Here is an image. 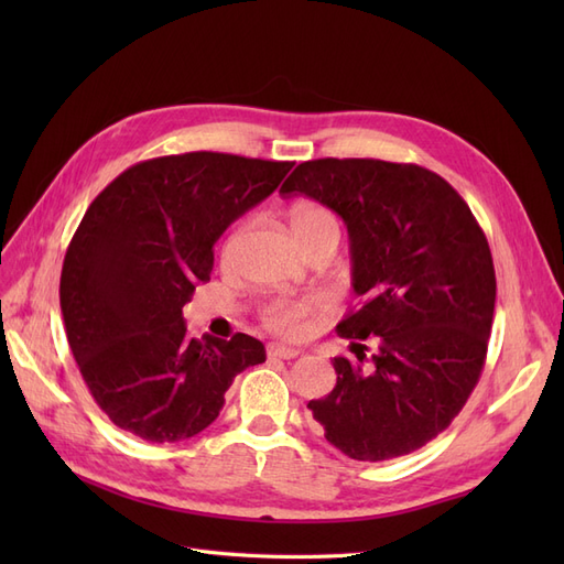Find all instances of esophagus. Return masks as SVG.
Returning a JSON list of instances; mask_svg holds the SVG:
<instances>
[{
	"label": "esophagus",
	"mask_w": 564,
	"mask_h": 564,
	"mask_svg": "<svg viewBox=\"0 0 564 564\" xmlns=\"http://www.w3.org/2000/svg\"><path fill=\"white\" fill-rule=\"evenodd\" d=\"M299 348L282 346V344H268V357H280V360H294L299 357Z\"/></svg>",
	"instance_id": "34e87169"
}]
</instances>
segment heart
I'll return each mask as SVG.
<instances>
[{"label":"heart","mask_w":564,"mask_h":564,"mask_svg":"<svg viewBox=\"0 0 564 564\" xmlns=\"http://www.w3.org/2000/svg\"><path fill=\"white\" fill-rule=\"evenodd\" d=\"M292 232L301 247L311 245L322 237H340V220L329 209L315 202H301L292 209ZM315 299H278L263 308V319L272 332L282 336H303L315 315Z\"/></svg>","instance_id":"heart-1"}]
</instances>
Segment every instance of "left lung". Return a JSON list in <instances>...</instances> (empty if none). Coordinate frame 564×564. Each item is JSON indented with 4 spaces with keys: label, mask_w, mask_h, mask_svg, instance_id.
<instances>
[{
    "label": "left lung",
    "mask_w": 564,
    "mask_h": 564,
    "mask_svg": "<svg viewBox=\"0 0 564 564\" xmlns=\"http://www.w3.org/2000/svg\"><path fill=\"white\" fill-rule=\"evenodd\" d=\"M280 195H308L344 218L352 289L365 299L336 327L360 362L334 357L336 386L308 402L313 419L355 460L423 447L485 367L497 278L482 228L445 178L416 164L303 162Z\"/></svg>",
    "instance_id": "obj_1"
}]
</instances>
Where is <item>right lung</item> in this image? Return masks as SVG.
Listing matches in <instances>:
<instances>
[{
	"label": "right lung",
	"instance_id": "add662e5",
	"mask_svg": "<svg viewBox=\"0 0 564 564\" xmlns=\"http://www.w3.org/2000/svg\"><path fill=\"white\" fill-rule=\"evenodd\" d=\"M292 166L185 152L129 166L91 202L63 261L61 311L82 379L117 429L193 437L237 373L265 362L253 336H187L183 305L209 280L218 237Z\"/></svg>",
	"mask_w": 564,
	"mask_h": 564
}]
</instances>
